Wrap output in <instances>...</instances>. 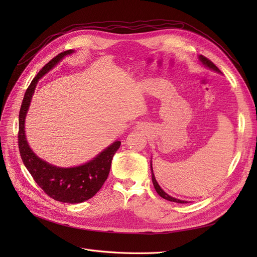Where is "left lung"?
Here are the masks:
<instances>
[{
    "instance_id": "left-lung-1",
    "label": "left lung",
    "mask_w": 257,
    "mask_h": 257,
    "mask_svg": "<svg viewBox=\"0 0 257 257\" xmlns=\"http://www.w3.org/2000/svg\"><path fill=\"white\" fill-rule=\"evenodd\" d=\"M199 60H200L201 63H203L205 66L209 67L210 69H213V71H215L217 73H221L220 69L214 65L213 62H211L209 59H207L206 57L200 56ZM151 173H152V182H153V185H154V189H155V191L158 192V194H159L161 197H163V198L166 199V200H169V201H174V203H180V204H185L186 203V201H184V200H180V199H177V198H174L172 196H169L167 193H165L164 191L161 189V186L159 185L157 180H155V177H154V174H153V169H152V164H151Z\"/></svg>"
}]
</instances>
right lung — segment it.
Listing matches in <instances>:
<instances>
[{"instance_id":"right-lung-1","label":"right lung","mask_w":257,"mask_h":257,"mask_svg":"<svg viewBox=\"0 0 257 257\" xmlns=\"http://www.w3.org/2000/svg\"><path fill=\"white\" fill-rule=\"evenodd\" d=\"M73 52L71 49L59 53L38 72L29 85L19 112L18 146L23 164L33 177L34 181L48 196L61 203L79 204L94 196L102 188L109 175L112 158L120 148L121 142H114L84 165L62 168L50 165L49 163L37 158L29 147L25 134L26 115L38 79L56 66L66 54Z\"/></svg>"}]
</instances>
